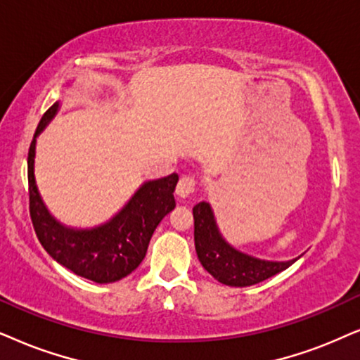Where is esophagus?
<instances>
[{"mask_svg": "<svg viewBox=\"0 0 360 360\" xmlns=\"http://www.w3.org/2000/svg\"><path fill=\"white\" fill-rule=\"evenodd\" d=\"M195 189V179L191 176H183L179 179V183H177V188H176V194L179 195V198H188L189 194H193Z\"/></svg>", "mask_w": 360, "mask_h": 360, "instance_id": "1", "label": "esophagus"}]
</instances>
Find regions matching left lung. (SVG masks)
I'll return each mask as SVG.
<instances>
[{
	"label": "left lung",
	"instance_id": "8db88e82",
	"mask_svg": "<svg viewBox=\"0 0 360 360\" xmlns=\"http://www.w3.org/2000/svg\"><path fill=\"white\" fill-rule=\"evenodd\" d=\"M194 245L199 262L214 279L231 288L254 285L285 271L299 257L289 261H267L239 251L227 243L217 226L212 206L207 201L195 204Z\"/></svg>",
	"mask_w": 360,
	"mask_h": 360
}]
</instances>
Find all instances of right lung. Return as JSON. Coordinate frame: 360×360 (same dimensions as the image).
Here are the masks:
<instances>
[{
    "label": "right lung",
    "instance_id": "obj_1",
    "mask_svg": "<svg viewBox=\"0 0 360 360\" xmlns=\"http://www.w3.org/2000/svg\"><path fill=\"white\" fill-rule=\"evenodd\" d=\"M70 83L65 88H70ZM56 101L41 117L28 153L30 211L41 245L63 267L98 284H109L129 276L146 256L149 240L162 217L176 207V172L144 181L127 202L108 221L93 227L63 224L49 212L34 177L36 141L58 115Z\"/></svg>",
    "mask_w": 360,
    "mask_h": 360
}]
</instances>
